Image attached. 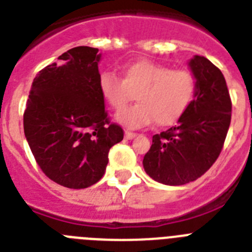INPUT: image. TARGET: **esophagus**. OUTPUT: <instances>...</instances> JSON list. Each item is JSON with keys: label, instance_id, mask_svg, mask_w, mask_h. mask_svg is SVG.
Instances as JSON below:
<instances>
[{"label": "esophagus", "instance_id": "1", "mask_svg": "<svg viewBox=\"0 0 252 252\" xmlns=\"http://www.w3.org/2000/svg\"><path fill=\"white\" fill-rule=\"evenodd\" d=\"M135 136H136V134H135V132H130V131H126V132H125V137H126L127 140H131V139H134Z\"/></svg>", "mask_w": 252, "mask_h": 252}]
</instances>
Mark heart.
Returning <instances> with one entry per match:
<instances>
[{
    "mask_svg": "<svg viewBox=\"0 0 252 252\" xmlns=\"http://www.w3.org/2000/svg\"><path fill=\"white\" fill-rule=\"evenodd\" d=\"M98 89L115 109L127 104L135 94L139 103L121 109L116 118L126 127H141L153 120L158 126L176 124L192 103L197 85L191 71L137 60L124 66L122 79L112 71H103Z\"/></svg>",
    "mask_w": 252,
    "mask_h": 252,
    "instance_id": "obj_1",
    "label": "heart"
}]
</instances>
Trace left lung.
Instances as JSON below:
<instances>
[{
    "instance_id": "left-lung-1",
    "label": "left lung",
    "mask_w": 252,
    "mask_h": 252,
    "mask_svg": "<svg viewBox=\"0 0 252 252\" xmlns=\"http://www.w3.org/2000/svg\"><path fill=\"white\" fill-rule=\"evenodd\" d=\"M189 64L196 77L195 99L177 126L153 136L143 160L153 180L171 186L195 181L214 164L231 124L232 102L222 71L203 56Z\"/></svg>"
}]
</instances>
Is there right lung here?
<instances>
[{"mask_svg": "<svg viewBox=\"0 0 252 252\" xmlns=\"http://www.w3.org/2000/svg\"><path fill=\"white\" fill-rule=\"evenodd\" d=\"M59 60L32 84L24 132L49 180L85 189L103 177L109 149L124 139V130L111 122L98 89V48L75 47Z\"/></svg>", "mask_w": 252, "mask_h": 252, "instance_id": "obj_1", "label": "right lung"}]
</instances>
